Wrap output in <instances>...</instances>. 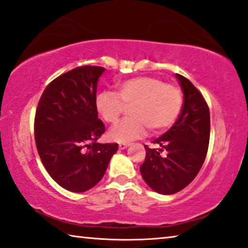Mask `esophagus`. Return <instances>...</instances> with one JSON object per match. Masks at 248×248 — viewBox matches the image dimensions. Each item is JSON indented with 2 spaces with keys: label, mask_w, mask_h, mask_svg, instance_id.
Instances as JSON below:
<instances>
[{
  "label": "esophagus",
  "mask_w": 248,
  "mask_h": 248,
  "mask_svg": "<svg viewBox=\"0 0 248 248\" xmlns=\"http://www.w3.org/2000/svg\"><path fill=\"white\" fill-rule=\"evenodd\" d=\"M128 146H129L128 143H120V144H119L120 150H125V148H127Z\"/></svg>",
  "instance_id": "obj_1"
}]
</instances>
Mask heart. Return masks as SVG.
Returning <instances> with one entry per match:
<instances>
[{
    "label": "heart",
    "mask_w": 248,
    "mask_h": 248,
    "mask_svg": "<svg viewBox=\"0 0 248 248\" xmlns=\"http://www.w3.org/2000/svg\"><path fill=\"white\" fill-rule=\"evenodd\" d=\"M128 108L131 119L111 128L109 140L129 142L145 135L147 127L153 133L165 131L181 112V91L158 78L140 76L122 79L116 84V93L104 91L95 100L97 114L108 124H115Z\"/></svg>",
    "instance_id": "obj_1"
}]
</instances>
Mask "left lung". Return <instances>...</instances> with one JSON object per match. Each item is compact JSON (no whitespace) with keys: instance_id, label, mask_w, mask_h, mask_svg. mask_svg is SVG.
I'll list each match as a JSON object with an SVG mask.
<instances>
[{"instance_id":"8db88e82","label":"left lung","mask_w":248,"mask_h":248,"mask_svg":"<svg viewBox=\"0 0 248 248\" xmlns=\"http://www.w3.org/2000/svg\"><path fill=\"white\" fill-rule=\"evenodd\" d=\"M176 78L184 95L180 116L169 131L154 140L157 148L145 146V161L140 166L146 184L163 195L180 192L196 177L206 157L211 131L203 95L184 76L176 74Z\"/></svg>"}]
</instances>
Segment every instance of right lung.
Instances as JSON below:
<instances>
[{"label":"right lung","mask_w":248,"mask_h":248,"mask_svg":"<svg viewBox=\"0 0 248 248\" xmlns=\"http://www.w3.org/2000/svg\"><path fill=\"white\" fill-rule=\"evenodd\" d=\"M101 66L76 67L52 81L34 123L37 152L53 180L70 192L91 189L104 176L117 144L96 140L105 132L95 108Z\"/></svg>","instance_id":"right-lung-1"}]
</instances>
